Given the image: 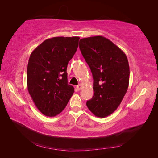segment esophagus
<instances>
[{"label": "esophagus", "mask_w": 158, "mask_h": 158, "mask_svg": "<svg viewBox=\"0 0 158 158\" xmlns=\"http://www.w3.org/2000/svg\"><path fill=\"white\" fill-rule=\"evenodd\" d=\"M82 85L81 84H79L77 85V86H76V89H77V90H80L81 89H82Z\"/></svg>", "instance_id": "1"}]
</instances>
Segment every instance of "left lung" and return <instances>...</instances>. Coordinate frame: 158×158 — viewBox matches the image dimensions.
<instances>
[{
    "label": "left lung",
    "mask_w": 158,
    "mask_h": 158,
    "mask_svg": "<svg viewBox=\"0 0 158 158\" xmlns=\"http://www.w3.org/2000/svg\"><path fill=\"white\" fill-rule=\"evenodd\" d=\"M79 48L94 79V96L86 106L94 115L106 117L117 109L128 89L130 69L127 57L103 36L81 39Z\"/></svg>",
    "instance_id": "obj_1"
}]
</instances>
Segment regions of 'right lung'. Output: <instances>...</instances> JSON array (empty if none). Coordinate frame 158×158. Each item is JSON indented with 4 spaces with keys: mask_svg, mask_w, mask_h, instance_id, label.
Wrapping results in <instances>:
<instances>
[{
    "mask_svg": "<svg viewBox=\"0 0 158 158\" xmlns=\"http://www.w3.org/2000/svg\"><path fill=\"white\" fill-rule=\"evenodd\" d=\"M79 40V37L47 39L30 56L27 89L37 108L45 116L55 117L62 112L74 92L68 84L66 69Z\"/></svg>",
    "mask_w": 158,
    "mask_h": 158,
    "instance_id": "obj_1",
    "label": "right lung"
}]
</instances>
